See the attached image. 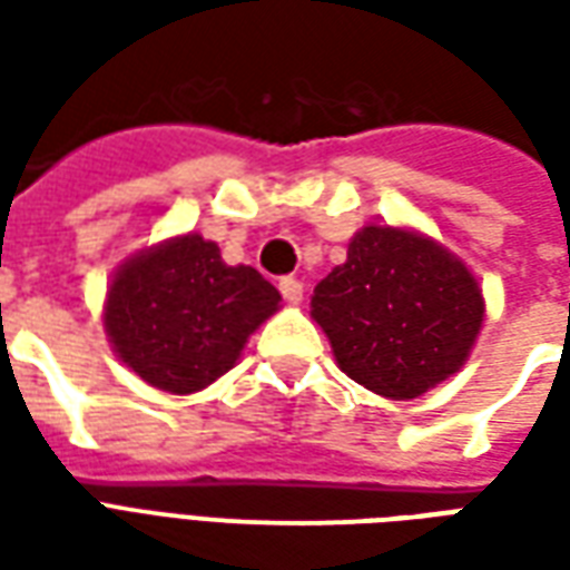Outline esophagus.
<instances>
[{
  "mask_svg": "<svg viewBox=\"0 0 570 570\" xmlns=\"http://www.w3.org/2000/svg\"><path fill=\"white\" fill-rule=\"evenodd\" d=\"M281 296L286 298V302H293V305H296V302H302V293H305V286H302V281H296V277H284V281H281Z\"/></svg>",
  "mask_w": 570,
  "mask_h": 570,
  "instance_id": "esophagus-1",
  "label": "esophagus"
}]
</instances>
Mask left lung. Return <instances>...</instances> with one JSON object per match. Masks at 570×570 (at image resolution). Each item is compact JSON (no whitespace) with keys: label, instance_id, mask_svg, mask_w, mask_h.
Masks as SVG:
<instances>
[{"label":"left lung","instance_id":"8db88e82","mask_svg":"<svg viewBox=\"0 0 570 570\" xmlns=\"http://www.w3.org/2000/svg\"><path fill=\"white\" fill-rule=\"evenodd\" d=\"M311 317L363 387L415 400L464 366L485 317L476 277L430 237L366 225L314 286Z\"/></svg>","mask_w":570,"mask_h":570}]
</instances>
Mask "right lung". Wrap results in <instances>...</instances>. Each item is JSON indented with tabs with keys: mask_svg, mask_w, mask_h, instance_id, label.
<instances>
[{
	"mask_svg": "<svg viewBox=\"0 0 570 570\" xmlns=\"http://www.w3.org/2000/svg\"><path fill=\"white\" fill-rule=\"evenodd\" d=\"M281 293L249 265H225L200 235L170 237L130 256L106 293L112 351L142 382L195 394L232 370Z\"/></svg>",
	"mask_w": 570,
	"mask_h": 570,
	"instance_id": "obj_1",
	"label": "right lung"
}]
</instances>
